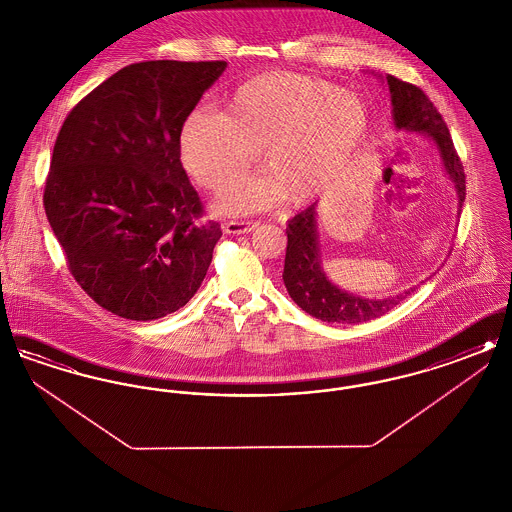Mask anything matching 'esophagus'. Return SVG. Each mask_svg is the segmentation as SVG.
<instances>
[{"mask_svg":"<svg viewBox=\"0 0 512 512\" xmlns=\"http://www.w3.org/2000/svg\"><path fill=\"white\" fill-rule=\"evenodd\" d=\"M257 226H259V222H236V220H228V222L222 224V230H224L226 234L236 236V234H249V232H253Z\"/></svg>","mask_w":512,"mask_h":512,"instance_id":"34e87169","label":"esophagus"}]
</instances>
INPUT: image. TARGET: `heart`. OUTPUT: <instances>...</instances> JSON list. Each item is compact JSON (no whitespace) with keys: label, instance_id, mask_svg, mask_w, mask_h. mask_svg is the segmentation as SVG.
Listing matches in <instances>:
<instances>
[{"label":"heart","instance_id":"1","mask_svg":"<svg viewBox=\"0 0 512 512\" xmlns=\"http://www.w3.org/2000/svg\"><path fill=\"white\" fill-rule=\"evenodd\" d=\"M370 113L365 101L307 74H257L224 98L222 113L195 107L180 126L184 171L211 194L234 190L261 153L267 176L228 195L220 209L247 215L286 197L293 207L332 194L365 144Z\"/></svg>","mask_w":512,"mask_h":512}]
</instances>
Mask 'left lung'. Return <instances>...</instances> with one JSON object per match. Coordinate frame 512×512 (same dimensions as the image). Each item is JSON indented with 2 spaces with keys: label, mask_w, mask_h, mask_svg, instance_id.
Segmentation results:
<instances>
[{
  "label": "left lung",
  "mask_w": 512,
  "mask_h": 512,
  "mask_svg": "<svg viewBox=\"0 0 512 512\" xmlns=\"http://www.w3.org/2000/svg\"><path fill=\"white\" fill-rule=\"evenodd\" d=\"M390 86L393 122L397 130L420 132L428 136L436 147L443 163V171L455 186L459 197V213L463 207L466 184L461 159L455 151L447 124L441 119L438 109L428 96L409 82H403L395 76H386ZM288 247L284 261V284L293 301L311 317L332 322V324H359L372 318L382 317L391 311L399 301L414 292H407L368 299L363 295L340 290L324 274L320 261V242H318L317 203L295 215L286 228Z\"/></svg>",
  "instance_id": "obj_1"
}]
</instances>
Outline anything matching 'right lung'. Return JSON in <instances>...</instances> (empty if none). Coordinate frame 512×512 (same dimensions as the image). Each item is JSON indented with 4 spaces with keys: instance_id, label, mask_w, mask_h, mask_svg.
I'll use <instances>...</instances> for the list:
<instances>
[{
    "instance_id": "add662e5",
    "label": "right lung",
    "mask_w": 512,
    "mask_h": 512,
    "mask_svg": "<svg viewBox=\"0 0 512 512\" xmlns=\"http://www.w3.org/2000/svg\"><path fill=\"white\" fill-rule=\"evenodd\" d=\"M226 61H144L74 105L44 207L78 286L117 317L155 320L199 290L222 236L180 163L186 115Z\"/></svg>"
}]
</instances>
